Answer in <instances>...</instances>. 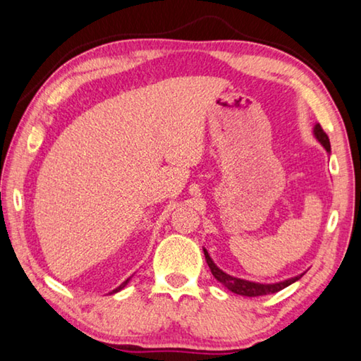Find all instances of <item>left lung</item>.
<instances>
[{
    "label": "left lung",
    "instance_id": "obj_1",
    "mask_svg": "<svg viewBox=\"0 0 361 361\" xmlns=\"http://www.w3.org/2000/svg\"><path fill=\"white\" fill-rule=\"evenodd\" d=\"M314 135H315V139L323 145V149L326 150L328 153H331V144H329L328 135H326V133L323 131L322 126L318 125V123L314 126ZM203 251H204L206 262H208L209 269H211V274L214 275V279L217 281H221L222 285L228 289V291H232L235 294H240V296L256 298V296H265V294L279 293V291H281L283 288L293 285L294 281H298L300 276L304 275V274H300V275L293 276V279L276 281V283H256V281H250V280H243V279H236V276L228 275V274H226V271L217 267L214 261L211 259L209 252L206 251L204 247H203Z\"/></svg>",
    "mask_w": 361,
    "mask_h": 361
}]
</instances>
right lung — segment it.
<instances>
[{
	"instance_id": "1",
	"label": "right lung",
	"mask_w": 361,
	"mask_h": 361,
	"mask_svg": "<svg viewBox=\"0 0 361 361\" xmlns=\"http://www.w3.org/2000/svg\"><path fill=\"white\" fill-rule=\"evenodd\" d=\"M129 280H131V276H129V279H128V280H125V281H123L120 286H118V288H115V289H114V291H111L110 294H115V293H118V291H121V289H123V288H125V286L128 285V283H129Z\"/></svg>"
}]
</instances>
